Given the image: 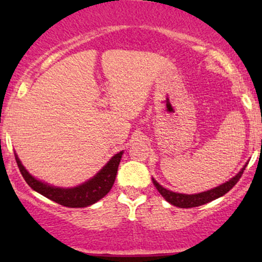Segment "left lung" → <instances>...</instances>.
I'll list each match as a JSON object with an SVG mask.
<instances>
[{"instance_id": "1", "label": "left lung", "mask_w": 262, "mask_h": 262, "mask_svg": "<svg viewBox=\"0 0 262 262\" xmlns=\"http://www.w3.org/2000/svg\"><path fill=\"white\" fill-rule=\"evenodd\" d=\"M245 167L246 165L239 171L237 175L234 176L233 179H230L229 181L223 183V185L218 186V187L215 188L209 189V191L201 192V193H196V194H182V193H176V192L169 191V189L164 188L161 185H159L154 179H152V183H154L156 189L160 192L161 196L164 197L169 203L173 204V206L176 207H180V208H192V207L202 206V204H206L210 202V201H214L219 197L224 196L227 192H229L230 189L236 185L237 181L240 180V177H242L243 172H244Z\"/></svg>"}]
</instances>
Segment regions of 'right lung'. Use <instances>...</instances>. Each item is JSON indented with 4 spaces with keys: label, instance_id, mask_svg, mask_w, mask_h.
I'll return each mask as SVG.
<instances>
[{
    "label": "right lung",
    "instance_id": "right-lung-1",
    "mask_svg": "<svg viewBox=\"0 0 262 262\" xmlns=\"http://www.w3.org/2000/svg\"><path fill=\"white\" fill-rule=\"evenodd\" d=\"M16 155V154H14ZM123 151H119L108 161L106 166L102 169L93 179L73 188H59L48 185L39 180L34 179L31 173L25 169L20 164L19 159L16 155V161L22 173L23 179L31 187L37 191L38 193L43 194L44 197L49 198L54 202L61 204V206L70 207V208H83V207L91 206L103 198L112 188L114 180H116L118 165L121 162Z\"/></svg>",
    "mask_w": 262,
    "mask_h": 262
}]
</instances>
